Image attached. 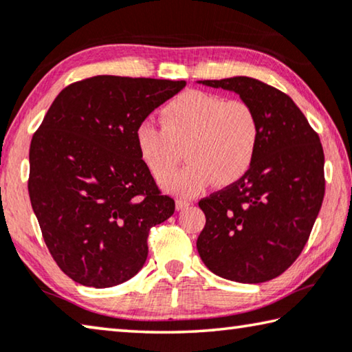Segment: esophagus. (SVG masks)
<instances>
[{
    "mask_svg": "<svg viewBox=\"0 0 352 352\" xmlns=\"http://www.w3.org/2000/svg\"><path fill=\"white\" fill-rule=\"evenodd\" d=\"M189 205H192V202H191V200H188V199L178 197V199L175 200V206H177V210H178V211H182V210L188 208Z\"/></svg>",
    "mask_w": 352,
    "mask_h": 352,
    "instance_id": "34e87169",
    "label": "esophagus"
}]
</instances>
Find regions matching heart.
I'll use <instances>...</instances> for the list:
<instances>
[{"label": "heart", "instance_id": "obj_1", "mask_svg": "<svg viewBox=\"0 0 352 352\" xmlns=\"http://www.w3.org/2000/svg\"><path fill=\"white\" fill-rule=\"evenodd\" d=\"M161 126L141 122L135 146L144 166L158 182H166L186 147L190 164L169 180L174 191L194 196L214 182L226 186L252 166L260 126L255 111L241 100L200 91H186L160 111Z\"/></svg>", "mask_w": 352, "mask_h": 352}]
</instances>
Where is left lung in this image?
<instances>
[{"mask_svg":"<svg viewBox=\"0 0 352 352\" xmlns=\"http://www.w3.org/2000/svg\"><path fill=\"white\" fill-rule=\"evenodd\" d=\"M199 85L235 92L255 111L258 147L238 182L202 199L197 238L205 266L239 283L280 276L302 252L324 197V153L296 103L249 76Z\"/></svg>","mask_w":352,"mask_h":352,"instance_id":"8db88e82","label":"left lung"}]
</instances>
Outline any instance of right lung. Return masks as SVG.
<instances>
[{
  "label": "right lung",
  "instance_id": "right-lung-1",
  "mask_svg": "<svg viewBox=\"0 0 352 352\" xmlns=\"http://www.w3.org/2000/svg\"><path fill=\"white\" fill-rule=\"evenodd\" d=\"M185 81L100 75L67 86L30 148L28 191L58 266L108 288L147 260L150 227L174 214L135 146L136 126Z\"/></svg>",
  "mask_w": 352,
  "mask_h": 352
}]
</instances>
